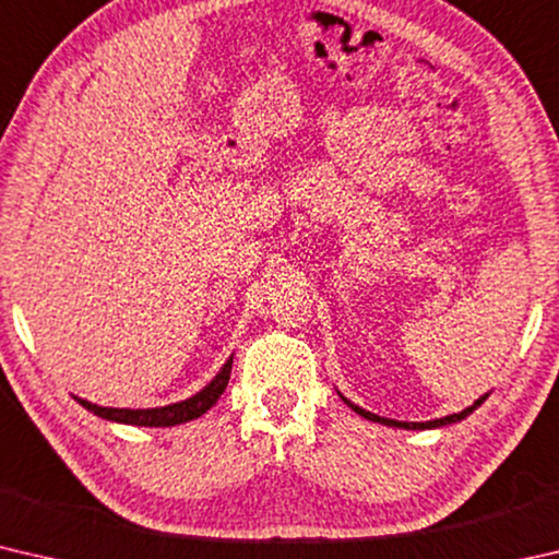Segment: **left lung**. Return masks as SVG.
Segmentation results:
<instances>
[{"label": "left lung", "mask_w": 559, "mask_h": 559, "mask_svg": "<svg viewBox=\"0 0 559 559\" xmlns=\"http://www.w3.org/2000/svg\"><path fill=\"white\" fill-rule=\"evenodd\" d=\"M340 396H343V394H340ZM486 400H488V394H484V396H480V400H476L471 406H466V409H463V412L449 414V416H443V419H433V421H396V419H384V416H377V414H372V412H365L362 406H357V404L349 402L347 396H343V402L349 406V409H355L359 416H365V419L377 421V424H384V427H396V429H437V427H447V424H456V421H461V419H466V416H468L473 409H478V406L484 404Z\"/></svg>", "instance_id": "8db88e82"}]
</instances>
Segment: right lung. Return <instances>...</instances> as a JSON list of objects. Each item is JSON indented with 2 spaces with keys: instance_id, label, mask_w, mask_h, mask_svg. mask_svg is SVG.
<instances>
[{
  "instance_id": "right-lung-1",
  "label": "right lung",
  "mask_w": 559,
  "mask_h": 559,
  "mask_svg": "<svg viewBox=\"0 0 559 559\" xmlns=\"http://www.w3.org/2000/svg\"><path fill=\"white\" fill-rule=\"evenodd\" d=\"M231 362H234V357L226 359L219 374H216L202 392H197L194 396H189V400L177 402V404L155 406V409H112V406L91 404L86 400H79V396H75V402H79L81 406H86V409L96 416H100V419H108V421L132 424V427H175V424L192 421V419H197V416H202L204 412L212 409L216 400L222 396V392L226 390V384H229Z\"/></svg>"
}]
</instances>
